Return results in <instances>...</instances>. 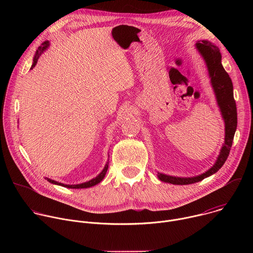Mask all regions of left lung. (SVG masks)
Wrapping results in <instances>:
<instances>
[{
	"label": "left lung",
	"mask_w": 253,
	"mask_h": 253,
	"mask_svg": "<svg viewBox=\"0 0 253 253\" xmlns=\"http://www.w3.org/2000/svg\"><path fill=\"white\" fill-rule=\"evenodd\" d=\"M196 47L206 62L211 84L225 122V141L223 147L221 148L220 154L213 167L199 176L191 178H180L158 173V178L161 181L176 185H186L199 182L204 178L217 172L223 166L229 155L237 127V111L236 103L233 97V85L228 73L224 70L221 64V54L218 48L208 41L198 42L196 43Z\"/></svg>",
	"instance_id": "8db88e82"
}]
</instances>
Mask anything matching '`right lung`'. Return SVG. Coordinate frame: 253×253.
Listing matches in <instances>:
<instances>
[{
  "label": "right lung",
  "mask_w": 253,
  "mask_h": 253,
  "mask_svg": "<svg viewBox=\"0 0 253 253\" xmlns=\"http://www.w3.org/2000/svg\"><path fill=\"white\" fill-rule=\"evenodd\" d=\"M48 46H49V42L46 41V42H44V43L42 44V46H40V47L38 48V50H37V52H36V55H35V57H34L33 65H32V67H31V69H33V68L36 66V64H37V62H38V59H39L40 55L48 48ZM107 169H108V164H106V166H105V168L103 169V171H102L97 177H95L94 179L90 180V181H88V182H85V183H82V184H77V185H66V184H63V183H59V182H57V181H54V180H52V179H50V178H46V179L48 180L49 182H51V183H53V184L61 185V186H63V187H67V188H75V189H79V188H88V187H92V186H94V185H96V184H98V183H100V182L102 181V179L105 177V174H106V172H107Z\"/></svg>",
  "instance_id": "obj_1"
}]
</instances>
